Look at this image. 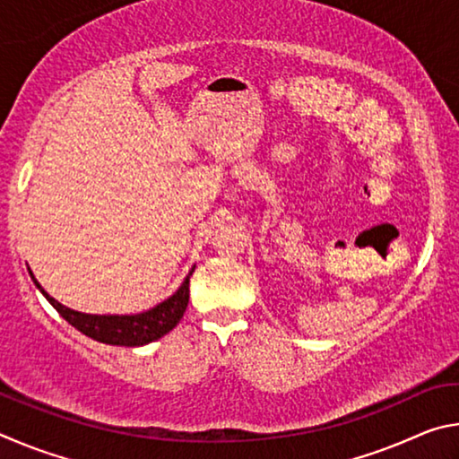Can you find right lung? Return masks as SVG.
Instances as JSON below:
<instances>
[{
    "mask_svg": "<svg viewBox=\"0 0 459 459\" xmlns=\"http://www.w3.org/2000/svg\"><path fill=\"white\" fill-rule=\"evenodd\" d=\"M196 267V265H194ZM194 267L190 269V273L186 275L182 285L178 287V291L169 295L168 299L161 301V304L153 306L150 309H145L142 314H127V316H117V314H82L76 312V309H71L66 306H62L60 301H56L44 291V287L36 281V277L32 271L34 283L38 290L42 291L46 299L50 301L52 307L65 317V320L74 325L76 330L82 332L84 336H89L97 342H103V344H111V346H143L150 344V342L160 340L161 336H166L169 330H174L178 322L182 320V316L188 307V299H190V275L194 273Z\"/></svg>",
    "mask_w": 459,
    "mask_h": 459,
    "instance_id": "right-lung-1",
    "label": "right lung"
}]
</instances>
